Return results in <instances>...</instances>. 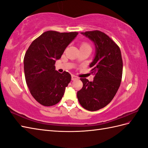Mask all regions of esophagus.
<instances>
[{
  "label": "esophagus",
  "instance_id": "esophagus-1",
  "mask_svg": "<svg viewBox=\"0 0 148 148\" xmlns=\"http://www.w3.org/2000/svg\"><path fill=\"white\" fill-rule=\"evenodd\" d=\"M78 79V77L75 76V75H72V81L76 80V79Z\"/></svg>",
  "mask_w": 148,
  "mask_h": 148
}]
</instances>
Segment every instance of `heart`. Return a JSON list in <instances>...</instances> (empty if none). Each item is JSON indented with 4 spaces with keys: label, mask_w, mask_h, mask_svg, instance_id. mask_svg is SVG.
<instances>
[{
    "label": "heart",
    "mask_w": 148,
    "mask_h": 148,
    "mask_svg": "<svg viewBox=\"0 0 148 148\" xmlns=\"http://www.w3.org/2000/svg\"><path fill=\"white\" fill-rule=\"evenodd\" d=\"M80 48H90V46L89 45L88 43L84 42L83 43H81Z\"/></svg>",
    "instance_id": "obj_1"
}]
</instances>
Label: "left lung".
I'll use <instances>...</instances> for the list:
<instances>
[{
	"mask_svg": "<svg viewBox=\"0 0 148 148\" xmlns=\"http://www.w3.org/2000/svg\"><path fill=\"white\" fill-rule=\"evenodd\" d=\"M81 34L92 40L95 46V56L90 64L95 74L93 81L81 78L83 88L77 92V99L83 108L95 111L111 102L120 86L123 60L119 46L99 30L87 31Z\"/></svg>",
	"mask_w": 148,
	"mask_h": 148,
	"instance_id": "obj_1",
	"label": "left lung"
}]
</instances>
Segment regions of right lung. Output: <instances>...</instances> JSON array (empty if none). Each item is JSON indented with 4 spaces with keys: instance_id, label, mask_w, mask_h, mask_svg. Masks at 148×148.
<instances>
[{
    "instance_id": "obj_1",
    "label": "right lung",
    "mask_w": 148,
    "mask_h": 148,
    "mask_svg": "<svg viewBox=\"0 0 148 148\" xmlns=\"http://www.w3.org/2000/svg\"><path fill=\"white\" fill-rule=\"evenodd\" d=\"M78 32L49 30L31 43L24 56L25 80L31 95L40 104L52 106L58 103L71 80V74L55 70V62Z\"/></svg>"
}]
</instances>
